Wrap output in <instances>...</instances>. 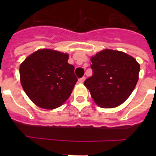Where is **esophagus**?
<instances>
[{"instance_id": "34e87169", "label": "esophagus", "mask_w": 156, "mask_h": 156, "mask_svg": "<svg viewBox=\"0 0 156 156\" xmlns=\"http://www.w3.org/2000/svg\"><path fill=\"white\" fill-rule=\"evenodd\" d=\"M85 80H86V77H85V76H83V77H81V78H80V79H79V82L82 83L84 82Z\"/></svg>"}]
</instances>
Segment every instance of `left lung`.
<instances>
[{"label":"left lung","mask_w":156,"mask_h":156,"mask_svg":"<svg viewBox=\"0 0 156 156\" xmlns=\"http://www.w3.org/2000/svg\"><path fill=\"white\" fill-rule=\"evenodd\" d=\"M93 75L84 81L94 102L101 108L120 105L138 80L140 65L124 52L105 49L90 58Z\"/></svg>","instance_id":"1"}]
</instances>
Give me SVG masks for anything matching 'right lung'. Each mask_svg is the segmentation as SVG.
I'll use <instances>...</instances> for the list:
<instances>
[{"instance_id": "add662e5", "label": "right lung", "mask_w": 156, "mask_h": 156, "mask_svg": "<svg viewBox=\"0 0 156 156\" xmlns=\"http://www.w3.org/2000/svg\"><path fill=\"white\" fill-rule=\"evenodd\" d=\"M68 59V54L41 49L20 65L21 84L34 104L54 109L69 98L77 78L74 66L69 64Z\"/></svg>"}]
</instances>
